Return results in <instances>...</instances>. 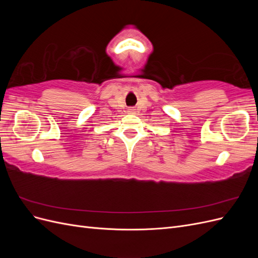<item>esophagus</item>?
Wrapping results in <instances>:
<instances>
[{
  "mask_svg": "<svg viewBox=\"0 0 258 258\" xmlns=\"http://www.w3.org/2000/svg\"><path fill=\"white\" fill-rule=\"evenodd\" d=\"M128 112L130 113V114H135L136 113V110L134 107H130V108H128Z\"/></svg>",
  "mask_w": 258,
  "mask_h": 258,
  "instance_id": "1",
  "label": "esophagus"
}]
</instances>
